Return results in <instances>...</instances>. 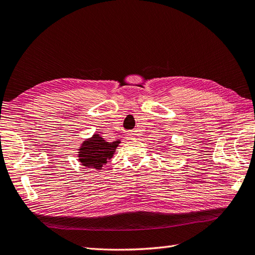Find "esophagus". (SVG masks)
<instances>
[{"label": "esophagus", "instance_id": "34e87169", "mask_svg": "<svg viewBox=\"0 0 255 255\" xmlns=\"http://www.w3.org/2000/svg\"><path fill=\"white\" fill-rule=\"evenodd\" d=\"M135 135H136V134H134V133H130V134H128V136L129 139H135Z\"/></svg>", "mask_w": 255, "mask_h": 255}]
</instances>
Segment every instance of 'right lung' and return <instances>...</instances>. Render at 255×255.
I'll use <instances>...</instances> for the list:
<instances>
[{
  "label": "right lung",
  "instance_id": "right-lung-1",
  "mask_svg": "<svg viewBox=\"0 0 255 255\" xmlns=\"http://www.w3.org/2000/svg\"><path fill=\"white\" fill-rule=\"evenodd\" d=\"M119 143L120 140L107 142L99 134H95L81 144L78 155L80 163L84 167L101 170L107 160L113 157Z\"/></svg>",
  "mask_w": 255,
  "mask_h": 255
}]
</instances>
